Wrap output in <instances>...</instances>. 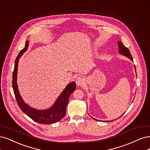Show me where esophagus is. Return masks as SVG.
I'll list each match as a JSON object with an SVG mask.
<instances>
[{"label":"esophagus","instance_id":"1","mask_svg":"<svg viewBox=\"0 0 150 150\" xmlns=\"http://www.w3.org/2000/svg\"><path fill=\"white\" fill-rule=\"evenodd\" d=\"M76 85H79V86L83 85L85 83V79L83 78V77L79 76L76 79Z\"/></svg>","mask_w":150,"mask_h":150}]
</instances>
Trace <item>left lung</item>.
Masks as SVG:
<instances>
[{
	"label": "left lung",
	"instance_id": "1",
	"mask_svg": "<svg viewBox=\"0 0 150 150\" xmlns=\"http://www.w3.org/2000/svg\"><path fill=\"white\" fill-rule=\"evenodd\" d=\"M118 43L119 52H120V54H123V55L128 57L130 60L133 61V60L132 56L131 54H130V52H129V49H128V48L125 47V46L123 44L122 42H118ZM134 67H135V66H134ZM135 70H136V69H135ZM122 116H121V117H122ZM91 118H93V120H95L98 121L97 120H96V119L93 118V117H91Z\"/></svg>",
	"mask_w": 150,
	"mask_h": 150
}]
</instances>
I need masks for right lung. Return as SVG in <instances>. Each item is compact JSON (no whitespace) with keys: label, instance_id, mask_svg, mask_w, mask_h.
<instances>
[{"label":"right lung","instance_id":"add662e5","mask_svg":"<svg viewBox=\"0 0 150 150\" xmlns=\"http://www.w3.org/2000/svg\"><path fill=\"white\" fill-rule=\"evenodd\" d=\"M28 45V42L27 40L25 42V47L20 51L16 58L12 75V87L17 104L24 113H25L28 117L38 123L52 124L57 123L65 117L66 114V107L69 103V99L70 95L76 89V83L75 82H72L67 85L55 101L54 106L50 109L46 110H37L30 107L29 106L25 104L18 92L17 84V75L18 59L27 50Z\"/></svg>","mask_w":150,"mask_h":150}]
</instances>
